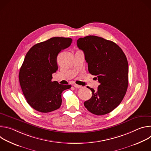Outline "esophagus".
I'll return each mask as SVG.
<instances>
[{"mask_svg":"<svg viewBox=\"0 0 151 151\" xmlns=\"http://www.w3.org/2000/svg\"><path fill=\"white\" fill-rule=\"evenodd\" d=\"M73 86H74V87H75L76 88H81L82 87L81 85H77V84H74Z\"/></svg>","mask_w":151,"mask_h":151,"instance_id":"esophagus-1","label":"esophagus"}]
</instances>
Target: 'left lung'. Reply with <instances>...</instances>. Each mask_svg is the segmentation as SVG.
I'll return each mask as SVG.
<instances>
[{"instance_id": "8db88e82", "label": "left lung", "mask_w": 151, "mask_h": 151, "mask_svg": "<svg viewBox=\"0 0 151 151\" xmlns=\"http://www.w3.org/2000/svg\"><path fill=\"white\" fill-rule=\"evenodd\" d=\"M77 46L83 51L89 72L97 77L100 85L84 106L96 115L109 114L121 103L128 85V64L121 48L112 41L96 36L77 40Z\"/></svg>"}]
</instances>
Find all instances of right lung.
<instances>
[{"instance_id": "add662e5", "label": "right lung", "mask_w": 151, "mask_h": 151, "mask_svg": "<svg viewBox=\"0 0 151 151\" xmlns=\"http://www.w3.org/2000/svg\"><path fill=\"white\" fill-rule=\"evenodd\" d=\"M72 39L54 37L33 45L27 52L19 72L21 90L28 104L37 111L48 113L60 108L61 93L71 85L52 81L58 69V54L68 48Z\"/></svg>"}]
</instances>
